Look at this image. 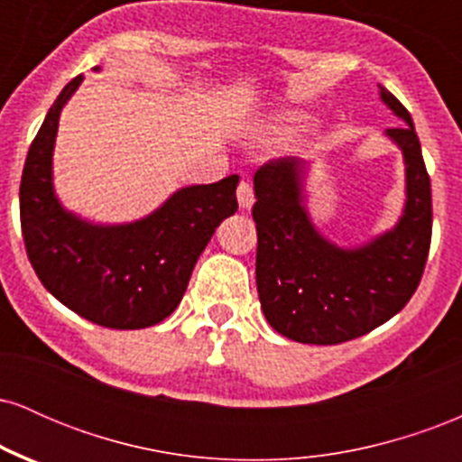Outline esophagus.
I'll list each match as a JSON object with an SVG mask.
<instances>
[{
  "label": "esophagus",
  "instance_id": "34e87169",
  "mask_svg": "<svg viewBox=\"0 0 462 462\" xmlns=\"http://www.w3.org/2000/svg\"><path fill=\"white\" fill-rule=\"evenodd\" d=\"M236 198H238V206H241L243 210L252 208V206H254V189H252V184L243 180V182L238 184V189H236Z\"/></svg>",
  "mask_w": 462,
  "mask_h": 462
}]
</instances>
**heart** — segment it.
Returning a JSON list of instances; mask_svg holds the SVG:
<instances>
[{
	"label": "heart",
	"mask_w": 462,
	"mask_h": 462,
	"mask_svg": "<svg viewBox=\"0 0 462 462\" xmlns=\"http://www.w3.org/2000/svg\"><path fill=\"white\" fill-rule=\"evenodd\" d=\"M309 125L310 119L304 113L286 110V113H280L269 121H264L261 128H258V139L263 143H273V145L291 143L298 139L301 132L309 130Z\"/></svg>",
	"instance_id": "heart-1"
}]
</instances>
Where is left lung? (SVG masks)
Listing matches in <instances>:
<instances>
[{"label": "left lung", "instance_id": "left-lung-1", "mask_svg": "<svg viewBox=\"0 0 462 462\" xmlns=\"http://www.w3.org/2000/svg\"><path fill=\"white\" fill-rule=\"evenodd\" d=\"M380 99L406 125L384 134L404 156L406 199L397 224L363 245L328 241L306 206L310 162L289 156L254 176L256 284L269 326L312 346L363 337L397 315L417 291L432 235L430 178L408 110L384 87Z\"/></svg>", "mask_w": 462, "mask_h": 462}]
</instances>
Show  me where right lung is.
I'll list each match as a JSON object with an SVG mask.
<instances>
[{
    "mask_svg": "<svg viewBox=\"0 0 462 462\" xmlns=\"http://www.w3.org/2000/svg\"><path fill=\"white\" fill-rule=\"evenodd\" d=\"M82 79L62 88L25 158L19 189L25 252L67 309L97 326L141 330L178 309L217 226L236 213L238 176L178 189L130 224H93L67 210L54 189V145L62 108Z\"/></svg>",
    "mask_w": 462,
    "mask_h": 462,
    "instance_id": "add662e5",
    "label": "right lung"
}]
</instances>
